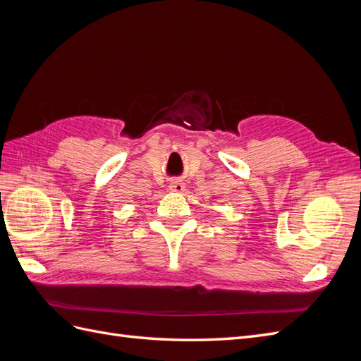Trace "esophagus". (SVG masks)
Returning a JSON list of instances; mask_svg holds the SVG:
<instances>
[{
    "label": "esophagus",
    "instance_id": "1",
    "mask_svg": "<svg viewBox=\"0 0 361 361\" xmlns=\"http://www.w3.org/2000/svg\"><path fill=\"white\" fill-rule=\"evenodd\" d=\"M169 188H170L171 191H174V192H182V191L185 190V185H183L182 180H176V179H174V180L170 182Z\"/></svg>",
    "mask_w": 361,
    "mask_h": 361
}]
</instances>
